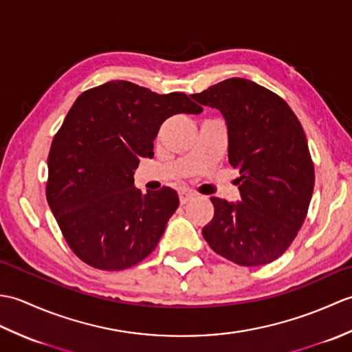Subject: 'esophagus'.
<instances>
[{
  "mask_svg": "<svg viewBox=\"0 0 352 352\" xmlns=\"http://www.w3.org/2000/svg\"><path fill=\"white\" fill-rule=\"evenodd\" d=\"M178 198H180V204H186L188 201H190L193 198V193L189 190H182L178 193Z\"/></svg>",
  "mask_w": 352,
  "mask_h": 352,
  "instance_id": "1",
  "label": "esophagus"
}]
</instances>
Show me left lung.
I'll return each mask as SVG.
<instances>
[{
  "label": "left lung",
  "mask_w": 352,
  "mask_h": 352,
  "mask_svg": "<svg viewBox=\"0 0 352 352\" xmlns=\"http://www.w3.org/2000/svg\"><path fill=\"white\" fill-rule=\"evenodd\" d=\"M190 96L222 113L228 162L241 174V201L212 197L214 216L203 236L236 265L271 263L294 242L315 188L301 122L286 101L251 80L228 78Z\"/></svg>",
  "instance_id": "1"
}]
</instances>
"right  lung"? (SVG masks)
<instances>
[{"mask_svg": "<svg viewBox=\"0 0 352 352\" xmlns=\"http://www.w3.org/2000/svg\"><path fill=\"white\" fill-rule=\"evenodd\" d=\"M203 107L180 92L159 95L130 81L81 94L52 139L47 201L65 241L86 265L129 269L151 254L178 207L174 189L134 188L142 157L168 118Z\"/></svg>", "mask_w": 352, "mask_h": 352, "instance_id": "right-lung-1", "label": "right lung"}]
</instances>
